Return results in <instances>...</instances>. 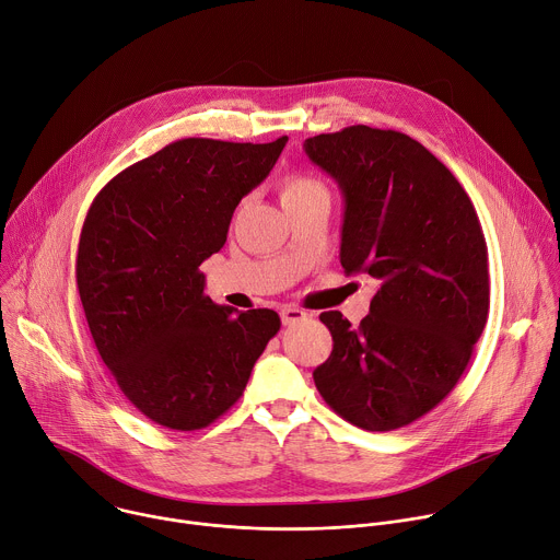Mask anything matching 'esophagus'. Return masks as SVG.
Masks as SVG:
<instances>
[{"mask_svg":"<svg viewBox=\"0 0 560 560\" xmlns=\"http://www.w3.org/2000/svg\"><path fill=\"white\" fill-rule=\"evenodd\" d=\"M307 314L303 312V310H299V307H283L281 310V322H283V326H294V324H299V322H303Z\"/></svg>","mask_w":560,"mask_h":560,"instance_id":"esophagus-1","label":"esophagus"}]
</instances>
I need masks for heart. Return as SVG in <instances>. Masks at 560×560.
Instances as JSON below:
<instances>
[{"instance_id":"obj_1","label":"heart","mask_w":560,"mask_h":560,"mask_svg":"<svg viewBox=\"0 0 560 560\" xmlns=\"http://www.w3.org/2000/svg\"><path fill=\"white\" fill-rule=\"evenodd\" d=\"M279 197L281 203L288 210L305 206V203H314V201H328L330 192L326 188V184L322 179H316L312 175L305 173H294L288 175L281 186H279Z\"/></svg>"}]
</instances>
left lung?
Segmentation results:
<instances>
[{
  "label": "left lung",
  "mask_w": 560,
  "mask_h": 560,
  "mask_svg": "<svg viewBox=\"0 0 560 560\" xmlns=\"http://www.w3.org/2000/svg\"><path fill=\"white\" fill-rule=\"evenodd\" d=\"M303 148L346 199L343 270L376 281L359 328L339 310L318 316L335 346L314 385L352 425L398 430L452 392L488 324L481 221L456 177L404 132L348 126Z\"/></svg>",
  "instance_id": "1"
}]
</instances>
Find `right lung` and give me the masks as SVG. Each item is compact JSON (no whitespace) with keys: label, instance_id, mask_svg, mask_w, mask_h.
I'll list each match as a JSON object with an SVG mask.
<instances>
[{"label":"right lung","instance_id":"add662e5","mask_svg":"<svg viewBox=\"0 0 560 560\" xmlns=\"http://www.w3.org/2000/svg\"><path fill=\"white\" fill-rule=\"evenodd\" d=\"M285 141H173L113 177L86 214L74 275L93 341L128 401L168 430L225 415L281 328L275 310L212 303L199 266Z\"/></svg>","mask_w":560,"mask_h":560}]
</instances>
